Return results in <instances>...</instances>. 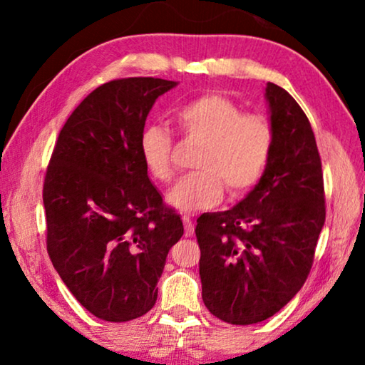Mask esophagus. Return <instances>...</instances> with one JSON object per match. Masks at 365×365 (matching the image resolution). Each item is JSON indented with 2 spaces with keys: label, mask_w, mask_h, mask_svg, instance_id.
Instances as JSON below:
<instances>
[{
  "label": "esophagus",
  "mask_w": 365,
  "mask_h": 365,
  "mask_svg": "<svg viewBox=\"0 0 365 365\" xmlns=\"http://www.w3.org/2000/svg\"><path fill=\"white\" fill-rule=\"evenodd\" d=\"M182 222H184V234L186 236H192L194 234V224H192V219L189 216H182Z\"/></svg>",
  "instance_id": "esophagus-1"
}]
</instances>
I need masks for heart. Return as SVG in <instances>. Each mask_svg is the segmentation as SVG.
Listing matches in <instances>:
<instances>
[{"instance_id":"obj_1","label":"heart","mask_w":365,"mask_h":365,"mask_svg":"<svg viewBox=\"0 0 365 365\" xmlns=\"http://www.w3.org/2000/svg\"><path fill=\"white\" fill-rule=\"evenodd\" d=\"M187 141L201 144L187 174L168 192V202L181 212L209 209L222 197L256 186L266 173L274 149V128L262 114L244 113L232 99L209 93L181 106L174 114ZM139 153L148 173L161 182L174 176L173 138L151 124L139 136Z\"/></svg>"}]
</instances>
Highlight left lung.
<instances>
[{
    "mask_svg": "<svg viewBox=\"0 0 365 365\" xmlns=\"http://www.w3.org/2000/svg\"><path fill=\"white\" fill-rule=\"evenodd\" d=\"M274 149L237 206L199 216V276L212 316L249 326L281 311L306 282L326 221L322 164L311 123L291 94L267 83Z\"/></svg>",
    "mask_w": 365,
    "mask_h": 365,
    "instance_id": "obj_1",
    "label": "left lung"
}]
</instances>
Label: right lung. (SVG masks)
I'll return each instance as SVG.
<instances>
[{"label": "right lung", "mask_w": 365, "mask_h": 365, "mask_svg": "<svg viewBox=\"0 0 365 365\" xmlns=\"http://www.w3.org/2000/svg\"><path fill=\"white\" fill-rule=\"evenodd\" d=\"M159 78L104 83L59 133L43 186L54 269L93 316L126 322L158 299L169 249L184 234L139 153L149 111L176 86Z\"/></svg>", "instance_id": "add662e5"}]
</instances>
